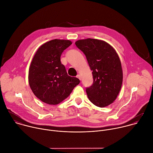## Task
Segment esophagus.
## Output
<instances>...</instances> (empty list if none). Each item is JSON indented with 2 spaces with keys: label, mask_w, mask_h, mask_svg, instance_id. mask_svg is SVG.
<instances>
[{
  "label": "esophagus",
  "mask_w": 153,
  "mask_h": 153,
  "mask_svg": "<svg viewBox=\"0 0 153 153\" xmlns=\"http://www.w3.org/2000/svg\"><path fill=\"white\" fill-rule=\"evenodd\" d=\"M77 77L80 80H81V76H80V74H78V75L77 76Z\"/></svg>",
  "instance_id": "1"
}]
</instances>
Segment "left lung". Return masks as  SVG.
I'll return each mask as SVG.
<instances>
[{
  "instance_id": "8db88e82",
  "label": "left lung",
  "mask_w": 153,
  "mask_h": 153,
  "mask_svg": "<svg viewBox=\"0 0 153 153\" xmlns=\"http://www.w3.org/2000/svg\"><path fill=\"white\" fill-rule=\"evenodd\" d=\"M86 56L94 82L86 91L91 102L104 108L112 104L122 86L123 70L115 50L106 41L87 38L75 42Z\"/></svg>"
}]
</instances>
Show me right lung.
I'll use <instances>...</instances> for the list:
<instances>
[{
  "mask_svg": "<svg viewBox=\"0 0 153 153\" xmlns=\"http://www.w3.org/2000/svg\"><path fill=\"white\" fill-rule=\"evenodd\" d=\"M72 42L55 39L41 45L29 70V83L34 95L42 102L55 105L67 98L80 80L68 75L61 56Z\"/></svg>",
  "mask_w": 153,
  "mask_h": 153,
  "instance_id": "add662e5",
  "label": "right lung"
}]
</instances>
